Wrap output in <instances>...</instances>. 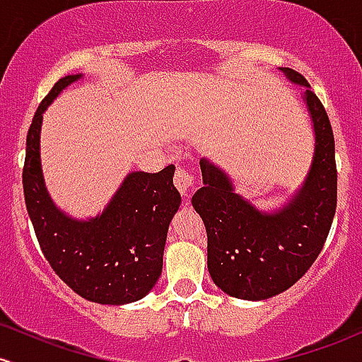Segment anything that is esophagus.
<instances>
[{
  "instance_id": "esophagus-1",
  "label": "esophagus",
  "mask_w": 362,
  "mask_h": 362,
  "mask_svg": "<svg viewBox=\"0 0 362 362\" xmlns=\"http://www.w3.org/2000/svg\"><path fill=\"white\" fill-rule=\"evenodd\" d=\"M173 184H175V187L178 189V192L182 194V196H189V194L192 192L194 184H196V177H194V175L190 173L189 170L178 166V168L175 170Z\"/></svg>"
}]
</instances>
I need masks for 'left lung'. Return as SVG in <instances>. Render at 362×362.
Segmentation results:
<instances>
[{
    "label": "left lung",
    "mask_w": 362,
    "mask_h": 362,
    "mask_svg": "<svg viewBox=\"0 0 362 362\" xmlns=\"http://www.w3.org/2000/svg\"><path fill=\"white\" fill-rule=\"evenodd\" d=\"M280 70L305 87L303 99L316 136L303 187L278 211H259L233 192L223 170L202 158V187L192 196L208 233L209 275L237 299H269L303 278L323 249L337 209L335 139L327 111L299 71Z\"/></svg>",
    "instance_id": "1"
}]
</instances>
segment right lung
Masks as SVG:
<instances>
[{
  "label": "right lung",
  "mask_w": 362,
  "mask_h": 362,
  "mask_svg": "<svg viewBox=\"0 0 362 362\" xmlns=\"http://www.w3.org/2000/svg\"><path fill=\"white\" fill-rule=\"evenodd\" d=\"M81 77L59 78L35 111L27 132L23 196L42 254L71 291L93 303L129 304L142 299L160 278L168 225L182 199L173 185L175 166L168 165L158 173L127 175L96 218L81 221L59 211L42 178V113Z\"/></svg>",
  "instance_id": "obj_1"
}]
</instances>
